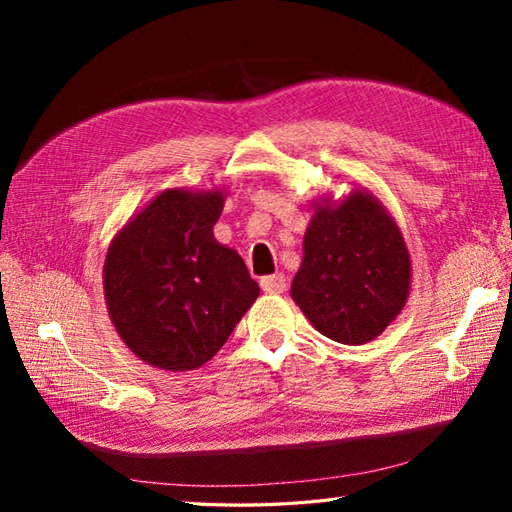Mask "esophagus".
Returning a JSON list of instances; mask_svg holds the SVG:
<instances>
[{"instance_id":"1","label":"esophagus","mask_w":512,"mask_h":512,"mask_svg":"<svg viewBox=\"0 0 512 512\" xmlns=\"http://www.w3.org/2000/svg\"><path fill=\"white\" fill-rule=\"evenodd\" d=\"M259 286H262L264 292H270V295H277V292H284L286 290V277L277 273V275H268V277H262V281H259Z\"/></svg>"}]
</instances>
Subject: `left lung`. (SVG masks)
I'll return each mask as SVG.
<instances>
[{"label": "left lung", "instance_id": "obj_1", "mask_svg": "<svg viewBox=\"0 0 512 512\" xmlns=\"http://www.w3.org/2000/svg\"><path fill=\"white\" fill-rule=\"evenodd\" d=\"M312 211L290 297L328 339L374 341L409 297L411 259L400 226L363 187L343 200L321 195Z\"/></svg>", "mask_w": 512, "mask_h": 512}]
</instances>
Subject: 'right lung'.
Masks as SVG:
<instances>
[{"instance_id": "add662e5", "label": "right lung", "mask_w": 512, "mask_h": 512, "mask_svg": "<svg viewBox=\"0 0 512 512\" xmlns=\"http://www.w3.org/2000/svg\"><path fill=\"white\" fill-rule=\"evenodd\" d=\"M224 200V189L160 191L107 248V312L123 343L151 367H202L259 297L244 259L213 235Z\"/></svg>"}]
</instances>
